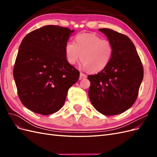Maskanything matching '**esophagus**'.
Returning a JSON list of instances; mask_svg holds the SVG:
<instances>
[{
    "instance_id": "obj_1",
    "label": "esophagus",
    "mask_w": 157,
    "mask_h": 157,
    "mask_svg": "<svg viewBox=\"0 0 157 157\" xmlns=\"http://www.w3.org/2000/svg\"><path fill=\"white\" fill-rule=\"evenodd\" d=\"M87 78V75H86L85 74L83 73H80V80L83 79V78Z\"/></svg>"
}]
</instances>
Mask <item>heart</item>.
Segmentation results:
<instances>
[{
    "label": "heart",
    "mask_w": 157,
    "mask_h": 157,
    "mask_svg": "<svg viewBox=\"0 0 157 157\" xmlns=\"http://www.w3.org/2000/svg\"><path fill=\"white\" fill-rule=\"evenodd\" d=\"M75 40V43L67 42L65 46V58L69 64H75L80 58L82 69L90 72L99 73L106 68L113 53L110 42L92 33L77 35Z\"/></svg>",
    "instance_id": "b5f03b06"
}]
</instances>
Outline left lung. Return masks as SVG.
<instances>
[{
    "mask_svg": "<svg viewBox=\"0 0 157 157\" xmlns=\"http://www.w3.org/2000/svg\"><path fill=\"white\" fill-rule=\"evenodd\" d=\"M113 46L106 68L88 76V96L94 107L105 115H115L130 109L136 100L144 78V69L136 47L127 36L110 29H99Z\"/></svg>",
    "mask_w": 157,
    "mask_h": 157,
    "instance_id": "8db88e82",
    "label": "left lung"
}]
</instances>
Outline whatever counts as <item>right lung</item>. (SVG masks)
I'll return each mask as SVG.
<instances>
[{
    "label": "right lung",
    "mask_w": 157,
    "mask_h": 157,
    "mask_svg": "<svg viewBox=\"0 0 157 157\" xmlns=\"http://www.w3.org/2000/svg\"><path fill=\"white\" fill-rule=\"evenodd\" d=\"M75 30L45 25L27 34L19 48L13 75L19 98L31 111H58L80 73L65 58V46Z\"/></svg>",
    "instance_id": "right-lung-1"
}]
</instances>
